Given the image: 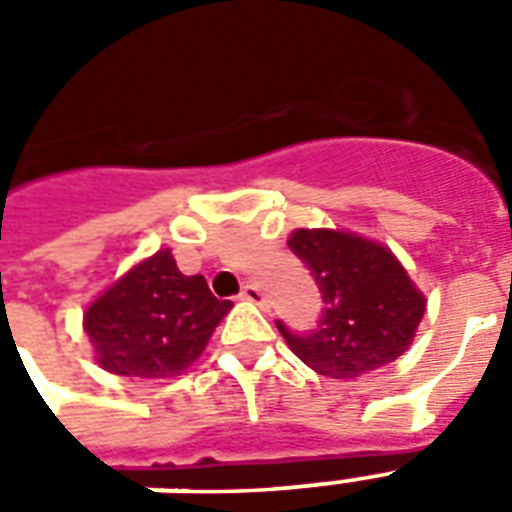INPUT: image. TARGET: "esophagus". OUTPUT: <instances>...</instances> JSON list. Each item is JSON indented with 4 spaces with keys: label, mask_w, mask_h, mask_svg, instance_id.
<instances>
[{
    "label": "esophagus",
    "mask_w": 512,
    "mask_h": 512,
    "mask_svg": "<svg viewBox=\"0 0 512 512\" xmlns=\"http://www.w3.org/2000/svg\"><path fill=\"white\" fill-rule=\"evenodd\" d=\"M241 299L249 301V304H257V307H268L266 296H263V290L257 288V285H244L241 288Z\"/></svg>",
    "instance_id": "obj_1"
}]
</instances>
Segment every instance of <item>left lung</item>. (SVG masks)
<instances>
[{
    "mask_svg": "<svg viewBox=\"0 0 512 512\" xmlns=\"http://www.w3.org/2000/svg\"><path fill=\"white\" fill-rule=\"evenodd\" d=\"M288 246L323 299L321 321L310 332L277 321L304 365L321 376L356 378L406 354L425 315V296L389 249L340 230H296Z\"/></svg>",
    "mask_w": 512,
    "mask_h": 512,
    "instance_id": "8db88e82",
    "label": "left lung"
}]
</instances>
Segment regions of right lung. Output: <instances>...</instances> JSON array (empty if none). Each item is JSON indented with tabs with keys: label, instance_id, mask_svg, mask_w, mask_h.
Returning <instances> with one entry per match:
<instances>
[{
	"label": "right lung",
	"instance_id": "add662e5",
	"mask_svg": "<svg viewBox=\"0 0 512 512\" xmlns=\"http://www.w3.org/2000/svg\"><path fill=\"white\" fill-rule=\"evenodd\" d=\"M230 307L202 274H180L169 249H161L87 307L84 332L109 373L172 378L197 362Z\"/></svg>",
	"mask_w": 512,
	"mask_h": 512
}]
</instances>
